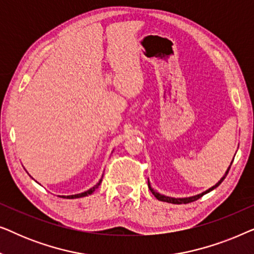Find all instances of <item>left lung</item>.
Wrapping results in <instances>:
<instances>
[{"mask_svg":"<svg viewBox=\"0 0 254 254\" xmlns=\"http://www.w3.org/2000/svg\"><path fill=\"white\" fill-rule=\"evenodd\" d=\"M231 164H232V162H231ZM231 166V165H230ZM230 166H229V169L227 170V172H225V175L222 177L221 178V180L220 182H218L216 185L215 186H213V187H210L209 190H207L206 192H203V193H201V194H197V195H195V196H190V197H183V199H176V197H170V196H165V195H162V194H159V193H157V192H155L154 190L151 189V186H150V183H149V180H148V187H149V190H151V193L154 194L155 195V197L157 200H159V201H164V202H169V203H175V204H182V203H190V202H193V201H195V200H197V199H200L201 196H203L204 194H207V193H209L210 190H213L214 189H216V187L220 185V184L223 182L224 180V178L225 177H227V175H228V172H229V170H230Z\"/></svg>","mask_w":254,"mask_h":254,"instance_id":"obj_1","label":"left lung"}]
</instances>
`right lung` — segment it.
Masks as SVG:
<instances>
[{
    "label": "right lung",
    "mask_w": 254,
    "mask_h": 254,
    "mask_svg": "<svg viewBox=\"0 0 254 254\" xmlns=\"http://www.w3.org/2000/svg\"><path fill=\"white\" fill-rule=\"evenodd\" d=\"M102 180L103 179H100L98 183H97V185H95L92 187V189H90V190H86V192H83V193H79V194H75V195H68L67 197L68 199H76V197H83V196H86V195H90V194L91 193H93L95 192V190L96 189H98V186L100 185V184H102Z\"/></svg>",
    "instance_id": "add662e5"
}]
</instances>
